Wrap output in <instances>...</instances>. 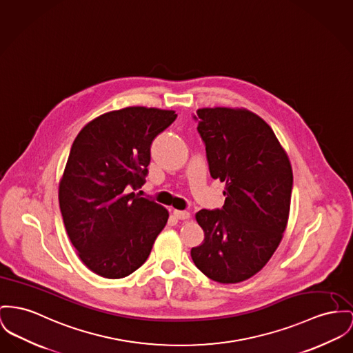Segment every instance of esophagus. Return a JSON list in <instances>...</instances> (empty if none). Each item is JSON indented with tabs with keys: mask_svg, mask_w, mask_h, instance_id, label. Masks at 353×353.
I'll return each instance as SVG.
<instances>
[{
	"mask_svg": "<svg viewBox=\"0 0 353 353\" xmlns=\"http://www.w3.org/2000/svg\"><path fill=\"white\" fill-rule=\"evenodd\" d=\"M172 214H174V216H175V218H178V219H182V221H185V219H188V218H190V212H182V210H172Z\"/></svg>",
	"mask_w": 353,
	"mask_h": 353,
	"instance_id": "1",
	"label": "esophagus"
}]
</instances>
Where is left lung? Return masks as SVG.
Segmentation results:
<instances>
[{
  "mask_svg": "<svg viewBox=\"0 0 353 353\" xmlns=\"http://www.w3.org/2000/svg\"><path fill=\"white\" fill-rule=\"evenodd\" d=\"M214 179L225 182L222 210L195 214L205 232L191 249L195 266L212 281H245L268 263L288 225L293 171L270 125L246 108L196 111Z\"/></svg>",
  "mask_w": 353,
  "mask_h": 353,
  "instance_id": "left-lung-1",
  "label": "left lung"
}]
</instances>
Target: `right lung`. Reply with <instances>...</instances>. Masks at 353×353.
Instances as JSON below:
<instances>
[{"mask_svg": "<svg viewBox=\"0 0 353 353\" xmlns=\"http://www.w3.org/2000/svg\"><path fill=\"white\" fill-rule=\"evenodd\" d=\"M175 119V111L127 107L91 120L72 144L60 210L77 256L104 279L141 268L167 223L165 208L137 190L145 182L151 143Z\"/></svg>", "mask_w": 353, "mask_h": 353, "instance_id": "add662e5", "label": "right lung"}]
</instances>
